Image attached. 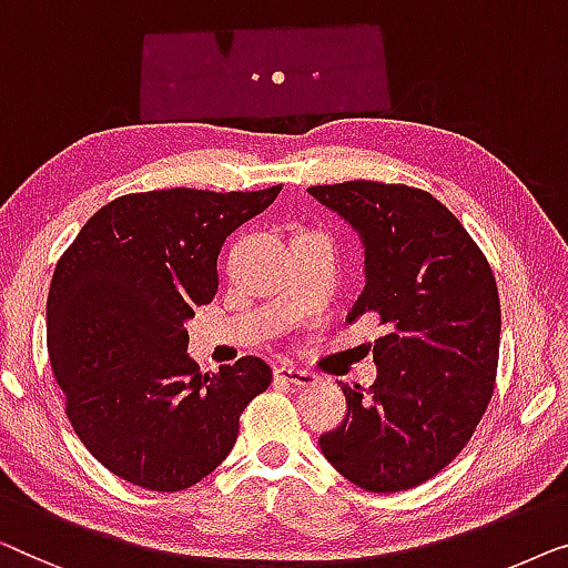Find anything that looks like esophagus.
<instances>
[{"instance_id": "34e87169", "label": "esophagus", "mask_w": 568, "mask_h": 568, "mask_svg": "<svg viewBox=\"0 0 568 568\" xmlns=\"http://www.w3.org/2000/svg\"><path fill=\"white\" fill-rule=\"evenodd\" d=\"M275 378L285 381V383H293V386H316V383H318L316 373L303 371V367H295V365H277L275 367Z\"/></svg>"}]
</instances>
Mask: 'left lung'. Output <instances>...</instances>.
<instances>
[{
  "instance_id": "8db88e82",
  "label": "left lung",
  "mask_w": 568,
  "mask_h": 568,
  "mask_svg": "<svg viewBox=\"0 0 568 568\" xmlns=\"http://www.w3.org/2000/svg\"><path fill=\"white\" fill-rule=\"evenodd\" d=\"M308 193L363 239L365 287L347 322L373 314L378 378L342 383L347 414L318 437L324 458L365 491L425 484L481 422L499 363L497 281L463 223L425 190L349 180Z\"/></svg>"
}]
</instances>
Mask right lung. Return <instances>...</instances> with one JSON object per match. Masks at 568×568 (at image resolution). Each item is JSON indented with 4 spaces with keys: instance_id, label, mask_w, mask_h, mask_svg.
I'll use <instances>...</instances> for the list:
<instances>
[{
    "instance_id": "add662e5",
    "label": "right lung",
    "mask_w": 568,
    "mask_h": 568,
    "mask_svg": "<svg viewBox=\"0 0 568 568\" xmlns=\"http://www.w3.org/2000/svg\"><path fill=\"white\" fill-rule=\"evenodd\" d=\"M172 187L121 195L84 223L53 270L45 342L67 417L110 474L182 491L231 453L246 404L273 381L246 355L201 373L185 322L219 291V252L275 201Z\"/></svg>"
}]
</instances>
